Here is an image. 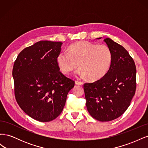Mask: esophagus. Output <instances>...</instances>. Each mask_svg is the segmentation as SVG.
I'll list each match as a JSON object with an SVG mask.
<instances>
[{
    "label": "esophagus",
    "instance_id": "34e87169",
    "mask_svg": "<svg viewBox=\"0 0 148 148\" xmlns=\"http://www.w3.org/2000/svg\"><path fill=\"white\" fill-rule=\"evenodd\" d=\"M75 84L77 85H82L83 84V83L82 82H79V81H75Z\"/></svg>",
    "mask_w": 148,
    "mask_h": 148
}]
</instances>
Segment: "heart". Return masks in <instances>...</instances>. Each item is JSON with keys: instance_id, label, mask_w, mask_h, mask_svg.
Here are the masks:
<instances>
[{"instance_id": "1", "label": "heart", "mask_w": 148, "mask_h": 148, "mask_svg": "<svg viewBox=\"0 0 148 148\" xmlns=\"http://www.w3.org/2000/svg\"><path fill=\"white\" fill-rule=\"evenodd\" d=\"M68 51L60 52L57 57V65L65 75L79 66L78 77L97 80L107 73L112 61V53L106 44L80 41L70 45Z\"/></svg>"}]
</instances>
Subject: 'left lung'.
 <instances>
[{
    "instance_id": "obj_1",
    "label": "left lung",
    "mask_w": 148,
    "mask_h": 148,
    "mask_svg": "<svg viewBox=\"0 0 148 148\" xmlns=\"http://www.w3.org/2000/svg\"><path fill=\"white\" fill-rule=\"evenodd\" d=\"M104 41L112 53L110 69L100 79L85 83L83 88L89 114L101 122H109L119 117L130 105L136 91V70L123 46L109 38Z\"/></svg>"
}]
</instances>
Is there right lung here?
Wrapping results in <instances>:
<instances>
[{
  "label": "right lung",
  "mask_w": 148,
  "mask_h": 148,
  "mask_svg": "<svg viewBox=\"0 0 148 148\" xmlns=\"http://www.w3.org/2000/svg\"><path fill=\"white\" fill-rule=\"evenodd\" d=\"M61 42L41 41L24 49L13 65L15 95L29 117L41 122L56 119L63 110L75 82L60 71L57 57Z\"/></svg>",
  "instance_id": "obj_1"
}]
</instances>
